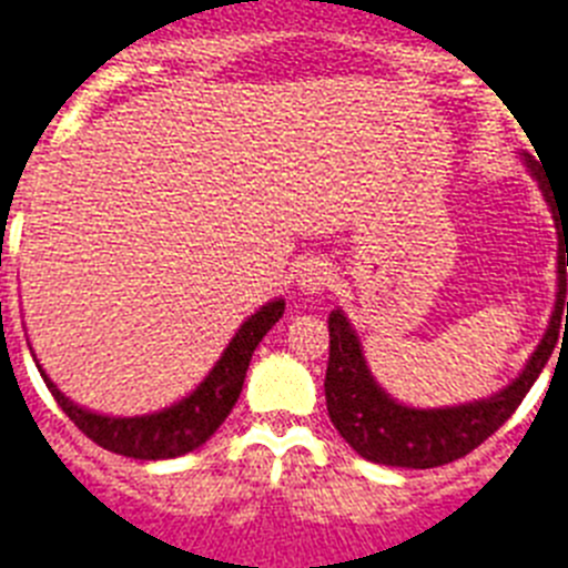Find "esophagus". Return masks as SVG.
Wrapping results in <instances>:
<instances>
[{"label":"esophagus","instance_id":"obj_1","mask_svg":"<svg viewBox=\"0 0 568 568\" xmlns=\"http://www.w3.org/2000/svg\"><path fill=\"white\" fill-rule=\"evenodd\" d=\"M297 285L306 294H324L332 285V268L324 260H308L300 265Z\"/></svg>","mask_w":568,"mask_h":568}]
</instances>
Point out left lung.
<instances>
[{
    "label": "left lung",
    "instance_id": "left-lung-1",
    "mask_svg": "<svg viewBox=\"0 0 568 568\" xmlns=\"http://www.w3.org/2000/svg\"><path fill=\"white\" fill-rule=\"evenodd\" d=\"M534 178L546 192L551 212L557 221V303L551 312V324L534 349L531 362L490 399L478 403L452 405V408H408L390 399L373 382L367 362H364L362 341L349 326L341 308L329 315V364H326V412L332 426L347 440L362 458L385 467L428 469L444 467L449 460L481 446L499 426L508 423L510 414L519 408L525 394L531 390L546 362L551 358L557 338L568 332V300H566V265H568V210L555 206L548 195L546 180L539 178V165L525 156ZM567 321H562V315Z\"/></svg>",
    "mask_w": 568,
    "mask_h": 568
}]
</instances>
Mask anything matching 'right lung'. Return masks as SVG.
Wrapping results in <instances>:
<instances>
[{
  "label": "right lung",
  "instance_id": "right-lung-1",
  "mask_svg": "<svg viewBox=\"0 0 568 568\" xmlns=\"http://www.w3.org/2000/svg\"><path fill=\"white\" fill-rule=\"evenodd\" d=\"M283 300L262 306L256 315L244 321L236 338L230 341V347L224 349V356L210 371V376L186 399H180L165 412L145 414V417H104V414L78 408L75 403H69L67 396L60 394L58 385L43 373V367L40 364L37 367H40L45 388L52 390L63 414L90 437L92 444L136 460L178 458V455H186V452L206 444L219 432L221 423L227 419L239 394H242L253 349L265 338V332L283 317Z\"/></svg>",
  "mask_w": 568,
  "mask_h": 568
}]
</instances>
